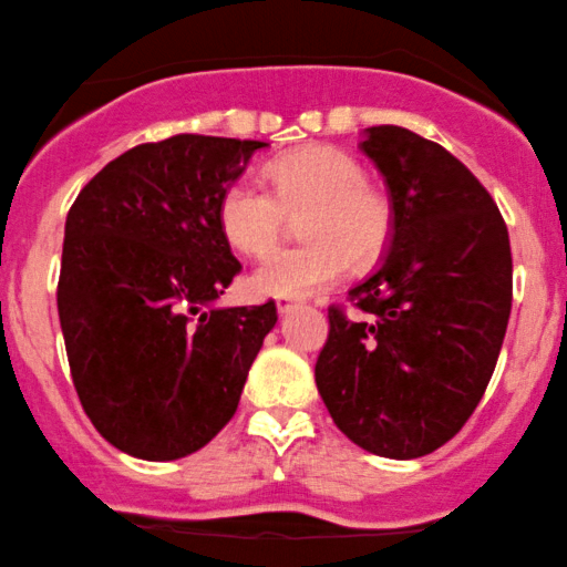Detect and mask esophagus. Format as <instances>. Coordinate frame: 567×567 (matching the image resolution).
Instances as JSON below:
<instances>
[{"mask_svg":"<svg viewBox=\"0 0 567 567\" xmlns=\"http://www.w3.org/2000/svg\"><path fill=\"white\" fill-rule=\"evenodd\" d=\"M276 307H278V312L286 315V312H291L293 307H297V301L289 299V297H278V299H276Z\"/></svg>","mask_w":567,"mask_h":567,"instance_id":"obj_1","label":"esophagus"}]
</instances>
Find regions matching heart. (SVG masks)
Returning <instances> with one entry per match:
<instances>
[{"label": "heart", "mask_w": 567, "mask_h": 567, "mask_svg": "<svg viewBox=\"0 0 567 567\" xmlns=\"http://www.w3.org/2000/svg\"><path fill=\"white\" fill-rule=\"evenodd\" d=\"M270 189L237 179L218 200V226L231 247L262 255L291 231L307 241L276 249L252 270V289L270 297H310L347 274L349 262L374 266L393 239V205L367 182L351 153L307 145L266 168Z\"/></svg>", "instance_id": "1"}]
</instances>
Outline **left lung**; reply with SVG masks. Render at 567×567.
<instances>
[{
    "mask_svg": "<svg viewBox=\"0 0 567 567\" xmlns=\"http://www.w3.org/2000/svg\"><path fill=\"white\" fill-rule=\"evenodd\" d=\"M393 205V239L349 291L362 318L330 307L315 382L336 427L382 458H419L474 414L511 318L505 220L443 145L380 124L359 145Z\"/></svg>",
    "mask_w": 567,
    "mask_h": 567,
    "instance_id": "1",
    "label": "left lung"
}]
</instances>
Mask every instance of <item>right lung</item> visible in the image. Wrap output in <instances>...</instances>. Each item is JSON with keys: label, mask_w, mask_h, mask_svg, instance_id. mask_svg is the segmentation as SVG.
I'll list each match as a JSON object with an SVG mask.
<instances>
[{"label": "right lung", "mask_w": 567, "mask_h": 567, "mask_svg": "<svg viewBox=\"0 0 567 567\" xmlns=\"http://www.w3.org/2000/svg\"><path fill=\"white\" fill-rule=\"evenodd\" d=\"M266 145L208 135L137 145L72 203L59 322L80 403L122 453L185 458L239 406L278 315L274 301L216 307L241 270L218 200Z\"/></svg>", "instance_id": "add662e5"}]
</instances>
